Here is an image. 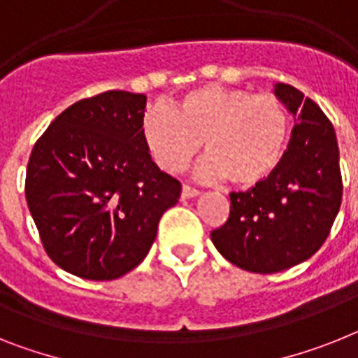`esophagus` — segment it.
I'll use <instances>...</instances> for the list:
<instances>
[{
	"label": "esophagus",
	"instance_id": "obj_1",
	"mask_svg": "<svg viewBox=\"0 0 358 358\" xmlns=\"http://www.w3.org/2000/svg\"><path fill=\"white\" fill-rule=\"evenodd\" d=\"M200 194V191L194 187H191V185H184L182 187V200H187V198H194Z\"/></svg>",
	"mask_w": 358,
	"mask_h": 358
}]
</instances>
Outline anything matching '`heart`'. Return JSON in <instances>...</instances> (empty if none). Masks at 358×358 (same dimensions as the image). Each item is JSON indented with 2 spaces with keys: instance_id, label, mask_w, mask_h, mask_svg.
I'll use <instances>...</instances> for the list:
<instances>
[{
  "instance_id": "1",
  "label": "heart",
  "mask_w": 358,
  "mask_h": 358,
  "mask_svg": "<svg viewBox=\"0 0 358 358\" xmlns=\"http://www.w3.org/2000/svg\"><path fill=\"white\" fill-rule=\"evenodd\" d=\"M291 134L286 103L275 94L203 85L185 92L173 109L143 116L142 138L162 171L176 174L200 152L203 180L227 178L235 187L262 184L278 169Z\"/></svg>"
}]
</instances>
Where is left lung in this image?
Wrapping results in <instances>:
<instances>
[{"instance_id": "obj_1", "label": "left lung", "mask_w": 358, "mask_h": 358, "mask_svg": "<svg viewBox=\"0 0 358 358\" xmlns=\"http://www.w3.org/2000/svg\"><path fill=\"white\" fill-rule=\"evenodd\" d=\"M275 94L295 116L278 169L249 191L231 193L229 218L211 233L240 269L278 273L304 262L326 242L342 202L337 134L313 100L287 83Z\"/></svg>"}]
</instances>
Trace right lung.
Listing matches in <instances>:
<instances>
[{
    "label": "right lung",
    "instance_id": "obj_1",
    "mask_svg": "<svg viewBox=\"0 0 358 358\" xmlns=\"http://www.w3.org/2000/svg\"><path fill=\"white\" fill-rule=\"evenodd\" d=\"M145 94L107 91L63 110L34 143L27 206L56 266L114 280L147 257L182 184L162 173L142 138Z\"/></svg>",
    "mask_w": 358,
    "mask_h": 358
}]
</instances>
